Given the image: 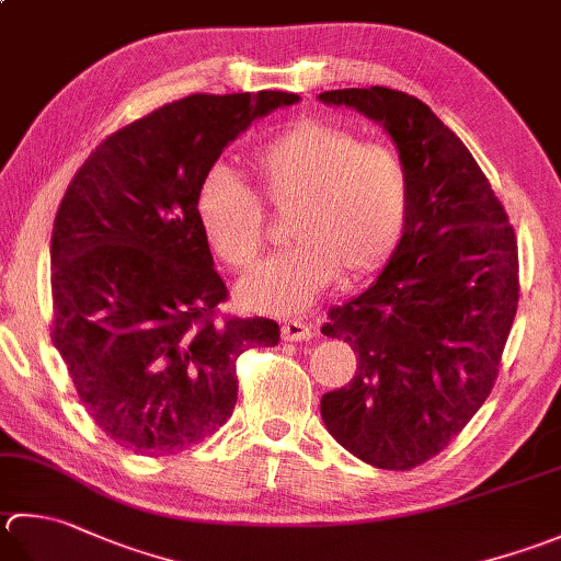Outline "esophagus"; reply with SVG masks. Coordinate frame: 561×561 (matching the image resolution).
<instances>
[{"label":"esophagus","instance_id":"esophagus-1","mask_svg":"<svg viewBox=\"0 0 561 561\" xmlns=\"http://www.w3.org/2000/svg\"><path fill=\"white\" fill-rule=\"evenodd\" d=\"M311 337V325L304 321H284L282 323V340L287 343H301V340Z\"/></svg>","mask_w":561,"mask_h":561}]
</instances>
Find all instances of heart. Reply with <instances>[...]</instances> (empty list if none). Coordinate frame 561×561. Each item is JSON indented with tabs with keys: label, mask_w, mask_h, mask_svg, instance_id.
I'll return each mask as SVG.
<instances>
[{
	"label": "heart",
	"mask_w": 561,
	"mask_h": 561,
	"mask_svg": "<svg viewBox=\"0 0 561 561\" xmlns=\"http://www.w3.org/2000/svg\"><path fill=\"white\" fill-rule=\"evenodd\" d=\"M260 190L277 211H291L296 243L240 282L250 311L289 316L345 279L375 274L397 252L411 208L401 156L323 118L294 121L252 156ZM196 221L214 255L248 270L265 245V208L228 168L208 170L194 199Z\"/></svg>",
	"instance_id": "heart-1"
}]
</instances>
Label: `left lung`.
Returning a JSON list of instances; mask_svg holds the SVG:
<instances>
[{
    "label": "left lung",
    "instance_id": "left-lung-1",
    "mask_svg": "<svg viewBox=\"0 0 561 561\" xmlns=\"http://www.w3.org/2000/svg\"><path fill=\"white\" fill-rule=\"evenodd\" d=\"M318 99L377 121L411 180L397 252L321 328L357 355L353 381L323 393L321 415L362 462L413 469L462 433L499 377L518 309L515 230L465 142L421 99L389 87Z\"/></svg>",
    "mask_w": 561,
    "mask_h": 561
}]
</instances>
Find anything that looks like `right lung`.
<instances>
[{"label": "right lung", "mask_w": 561, "mask_h": 561, "mask_svg": "<svg viewBox=\"0 0 561 561\" xmlns=\"http://www.w3.org/2000/svg\"><path fill=\"white\" fill-rule=\"evenodd\" d=\"M299 94H192L99 142L50 238L53 345L87 413L130 453H184L238 401L236 362L270 318H218L224 279L196 221L204 174L255 118Z\"/></svg>", "instance_id": "right-lung-1"}]
</instances>
